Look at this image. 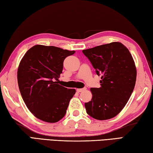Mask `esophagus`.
<instances>
[{"label":"esophagus","instance_id":"obj_1","mask_svg":"<svg viewBox=\"0 0 153 153\" xmlns=\"http://www.w3.org/2000/svg\"><path fill=\"white\" fill-rule=\"evenodd\" d=\"M86 89V88H77V89L76 90V91H77V92H82V91H84V90H85Z\"/></svg>","mask_w":153,"mask_h":153}]
</instances>
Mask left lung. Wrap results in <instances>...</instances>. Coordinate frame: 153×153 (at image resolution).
<instances>
[{"instance_id":"1","label":"left lung","mask_w":153,"mask_h":153,"mask_svg":"<svg viewBox=\"0 0 153 153\" xmlns=\"http://www.w3.org/2000/svg\"><path fill=\"white\" fill-rule=\"evenodd\" d=\"M98 76L100 88H91L92 98L85 103L86 113L98 120L115 117L128 102L136 80V67L126 46L119 42L82 51Z\"/></svg>"}]
</instances>
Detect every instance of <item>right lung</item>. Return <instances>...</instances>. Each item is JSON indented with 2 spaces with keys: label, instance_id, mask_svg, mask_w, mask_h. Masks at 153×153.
Instances as JSON below:
<instances>
[{
  "label": "right lung",
  "instance_id": "add662e5",
  "mask_svg": "<svg viewBox=\"0 0 153 153\" xmlns=\"http://www.w3.org/2000/svg\"><path fill=\"white\" fill-rule=\"evenodd\" d=\"M74 51L37 45L28 50L17 69V82L23 100L36 118L55 123L65 115L75 89L58 84L63 61Z\"/></svg>",
  "mask_w": 153,
  "mask_h": 153
}]
</instances>
